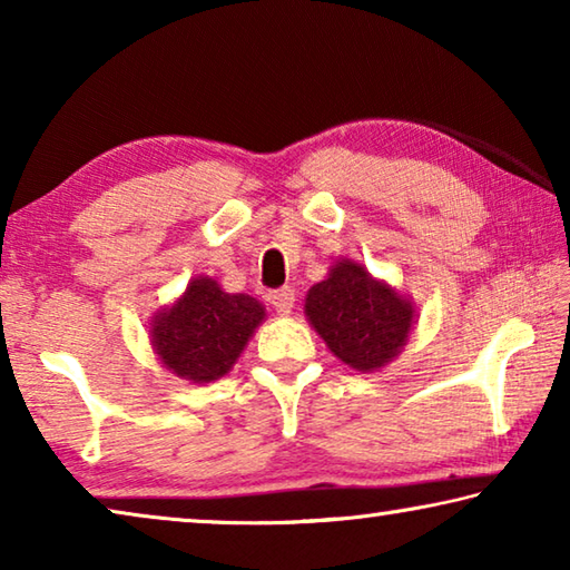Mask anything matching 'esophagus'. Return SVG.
Returning <instances> with one entry per match:
<instances>
[{
    "label": "esophagus",
    "mask_w": 570,
    "mask_h": 570,
    "mask_svg": "<svg viewBox=\"0 0 570 570\" xmlns=\"http://www.w3.org/2000/svg\"><path fill=\"white\" fill-rule=\"evenodd\" d=\"M268 302L274 304V308L278 314H292L294 308V302H296V294L292 286H282L276 288V292H272V296H268Z\"/></svg>",
    "instance_id": "34e87169"
}]
</instances>
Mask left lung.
<instances>
[{"label":"left lung","instance_id":"8db88e82","mask_svg":"<svg viewBox=\"0 0 570 570\" xmlns=\"http://www.w3.org/2000/svg\"><path fill=\"white\" fill-rule=\"evenodd\" d=\"M412 314L407 298L354 262L336 264L330 278L306 294L308 322L344 364L360 372L380 370L400 354Z\"/></svg>","mask_w":570,"mask_h":570}]
</instances>
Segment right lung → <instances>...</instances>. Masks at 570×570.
Here are the masks:
<instances>
[{
  "instance_id": "1",
  "label": "right lung",
  "mask_w": 570,
  "mask_h": 570,
  "mask_svg": "<svg viewBox=\"0 0 570 570\" xmlns=\"http://www.w3.org/2000/svg\"><path fill=\"white\" fill-rule=\"evenodd\" d=\"M264 316L254 296L226 294L214 278L198 276L153 320V346L178 377L214 382L236 364Z\"/></svg>"
}]
</instances>
